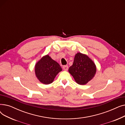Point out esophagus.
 Listing matches in <instances>:
<instances>
[{"label": "esophagus", "instance_id": "34e87169", "mask_svg": "<svg viewBox=\"0 0 125 125\" xmlns=\"http://www.w3.org/2000/svg\"><path fill=\"white\" fill-rule=\"evenodd\" d=\"M63 70H65V71L67 70L68 69V65H64V66H63Z\"/></svg>", "mask_w": 125, "mask_h": 125}]
</instances>
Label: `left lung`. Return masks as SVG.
<instances>
[{
	"label": "left lung",
	"instance_id": "obj_1",
	"mask_svg": "<svg viewBox=\"0 0 125 125\" xmlns=\"http://www.w3.org/2000/svg\"><path fill=\"white\" fill-rule=\"evenodd\" d=\"M96 70L95 63L87 55L81 52L76 54L73 63L68 69L76 83L81 85L86 84L92 79Z\"/></svg>",
	"mask_w": 125,
	"mask_h": 125
}]
</instances>
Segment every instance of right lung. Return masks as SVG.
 <instances>
[{"label":"right lung","mask_w":125,"mask_h":125,"mask_svg":"<svg viewBox=\"0 0 125 125\" xmlns=\"http://www.w3.org/2000/svg\"><path fill=\"white\" fill-rule=\"evenodd\" d=\"M62 70L60 65L49 55H45L35 65V73L37 79L44 84L53 82L55 77Z\"/></svg>","instance_id":"right-lung-1"}]
</instances>
